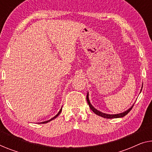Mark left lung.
I'll list each match as a JSON object with an SVG mask.
<instances>
[{
    "instance_id": "8db88e82",
    "label": "left lung",
    "mask_w": 152,
    "mask_h": 152,
    "mask_svg": "<svg viewBox=\"0 0 152 152\" xmlns=\"http://www.w3.org/2000/svg\"><path fill=\"white\" fill-rule=\"evenodd\" d=\"M142 90V89H141ZM87 102H88V104H89V107L91 108V110H92L93 112L94 113H96V115H99V116L100 117H102L104 118H106V119H113V118H119V117H123L124 116H126V115L128 114V113L131 110H132V108L133 106H134V104L132 105V106L131 108H129L128 110H127L126 111L122 113H119V114H117V115H108V114H105V113H101L98 111V110H96V108H95L94 106H93L91 104L90 102H89V95L87 94Z\"/></svg>"
}]
</instances>
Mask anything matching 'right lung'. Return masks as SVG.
<instances>
[{"label": "right lung", "instance_id": "obj_1", "mask_svg": "<svg viewBox=\"0 0 152 152\" xmlns=\"http://www.w3.org/2000/svg\"><path fill=\"white\" fill-rule=\"evenodd\" d=\"M61 110H62V108H61V110H59V112H58V114H57V115H55V116H54V117H53V118H52L51 119H50V120H48V121H44V122H41V123H39V124H46V123H48V122H49V121H52V120H53V119H55V118H56V117H57V116H58V115L60 114V113H61Z\"/></svg>", "mask_w": 152, "mask_h": 152}]
</instances>
